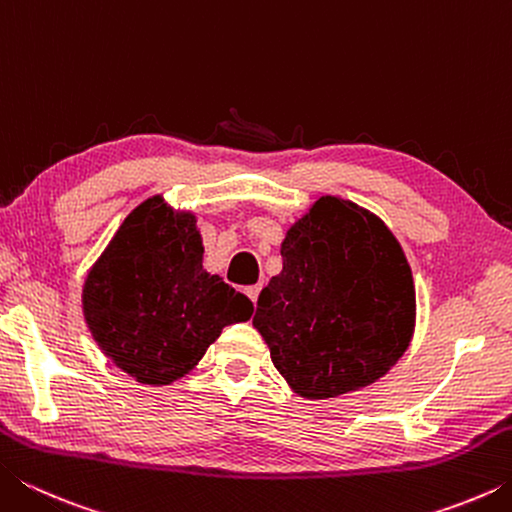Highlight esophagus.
Here are the masks:
<instances>
[{
  "instance_id": "esophagus-1",
  "label": "esophagus",
  "mask_w": 512,
  "mask_h": 512,
  "mask_svg": "<svg viewBox=\"0 0 512 512\" xmlns=\"http://www.w3.org/2000/svg\"><path fill=\"white\" fill-rule=\"evenodd\" d=\"M259 291H262V284H253V287H246V296L255 302L257 305V298H259Z\"/></svg>"
}]
</instances>
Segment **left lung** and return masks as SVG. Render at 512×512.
<instances>
[{"label": "left lung", "mask_w": 512, "mask_h": 512, "mask_svg": "<svg viewBox=\"0 0 512 512\" xmlns=\"http://www.w3.org/2000/svg\"><path fill=\"white\" fill-rule=\"evenodd\" d=\"M280 253L282 273L259 293L253 325L293 391L325 400L384 377L415 325L411 266L384 221L320 196Z\"/></svg>", "instance_id": "left-lung-1"}]
</instances>
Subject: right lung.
<instances>
[{
    "instance_id": "right-lung-1",
    "label": "right lung",
    "mask_w": 512,
    "mask_h": 512,
    "mask_svg": "<svg viewBox=\"0 0 512 512\" xmlns=\"http://www.w3.org/2000/svg\"><path fill=\"white\" fill-rule=\"evenodd\" d=\"M83 314L106 357L140 384L162 386L187 375L225 325L253 316V302L203 271L196 216L155 196L92 266Z\"/></svg>"
}]
</instances>
